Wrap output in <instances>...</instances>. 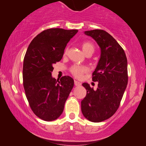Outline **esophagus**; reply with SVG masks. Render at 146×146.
I'll return each mask as SVG.
<instances>
[{
    "mask_svg": "<svg viewBox=\"0 0 146 146\" xmlns=\"http://www.w3.org/2000/svg\"><path fill=\"white\" fill-rule=\"evenodd\" d=\"M74 85L76 86H79L81 85V83L77 80H74Z\"/></svg>",
    "mask_w": 146,
    "mask_h": 146,
    "instance_id": "obj_1",
    "label": "esophagus"
}]
</instances>
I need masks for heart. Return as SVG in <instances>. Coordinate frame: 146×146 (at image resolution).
Instances as JSON below:
<instances>
[{"mask_svg":"<svg viewBox=\"0 0 146 146\" xmlns=\"http://www.w3.org/2000/svg\"><path fill=\"white\" fill-rule=\"evenodd\" d=\"M82 50L85 54L88 52H90L93 53L94 50V45L91 42H85L82 43ZM67 50V49L66 50L65 53H66ZM87 68L86 66H84L74 65L70 68V72L72 74V75L74 76L76 78H80L82 76L83 74L87 71Z\"/></svg>","mask_w":146,"mask_h":146,"instance_id":"1","label":"heart"}]
</instances>
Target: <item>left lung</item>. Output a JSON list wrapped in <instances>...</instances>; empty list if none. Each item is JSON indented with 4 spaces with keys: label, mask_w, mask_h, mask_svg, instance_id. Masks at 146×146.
Returning <instances> with one entry per match:
<instances>
[{
    "label": "left lung",
    "mask_w": 146,
    "mask_h": 146,
    "mask_svg": "<svg viewBox=\"0 0 146 146\" xmlns=\"http://www.w3.org/2000/svg\"><path fill=\"white\" fill-rule=\"evenodd\" d=\"M92 38L100 48V56L92 75L98 82L96 90L88 83L86 97L81 102L84 116L92 122H100L114 114L118 108L127 84V61L122 48L103 30L84 31Z\"/></svg>",
    "instance_id": "left-lung-1"
}]
</instances>
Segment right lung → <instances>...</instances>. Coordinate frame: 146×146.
<instances>
[{"label": "right lung", "mask_w": 146, "mask_h": 146, "mask_svg": "<svg viewBox=\"0 0 146 146\" xmlns=\"http://www.w3.org/2000/svg\"><path fill=\"white\" fill-rule=\"evenodd\" d=\"M78 30L50 29L38 35L30 44L23 62V86L36 115L53 121L62 113L74 86L70 76L56 80L52 76L53 64L63 56L64 49Z\"/></svg>", "instance_id": "right-lung-1"}]
</instances>
